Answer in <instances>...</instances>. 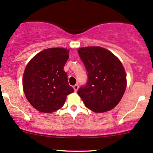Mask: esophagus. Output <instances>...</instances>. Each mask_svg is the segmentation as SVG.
Wrapping results in <instances>:
<instances>
[{
	"instance_id": "1",
	"label": "esophagus",
	"mask_w": 153,
	"mask_h": 153,
	"mask_svg": "<svg viewBox=\"0 0 153 153\" xmlns=\"http://www.w3.org/2000/svg\"><path fill=\"white\" fill-rule=\"evenodd\" d=\"M78 88H79V86H78V84H75V86H73V89H74V90H75V92H76V91H78Z\"/></svg>"
}]
</instances>
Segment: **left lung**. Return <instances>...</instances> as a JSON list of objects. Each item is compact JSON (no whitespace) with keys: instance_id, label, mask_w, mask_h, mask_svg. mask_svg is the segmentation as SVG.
Listing matches in <instances>:
<instances>
[{"instance_id":"obj_1","label":"left lung","mask_w":153,"mask_h":153,"mask_svg":"<svg viewBox=\"0 0 153 153\" xmlns=\"http://www.w3.org/2000/svg\"><path fill=\"white\" fill-rule=\"evenodd\" d=\"M78 52L88 72V81L78 90V95L94 112L111 110L126 89V74L121 62L100 47L81 48Z\"/></svg>"}]
</instances>
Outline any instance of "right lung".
<instances>
[{
    "instance_id": "add662e5",
    "label": "right lung",
    "mask_w": 153,
    "mask_h": 153,
    "mask_svg": "<svg viewBox=\"0 0 153 153\" xmlns=\"http://www.w3.org/2000/svg\"><path fill=\"white\" fill-rule=\"evenodd\" d=\"M69 52L66 48H48L27 64L22 78L23 91L30 105L39 111L52 113L59 110L67 96L74 91L64 70Z\"/></svg>"
}]
</instances>
